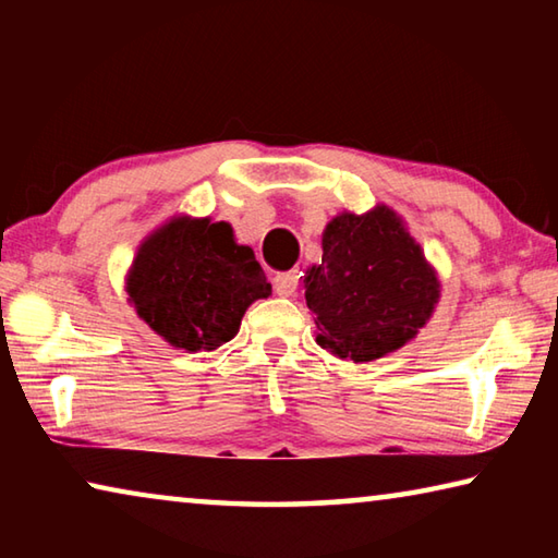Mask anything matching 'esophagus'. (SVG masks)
I'll return each mask as SVG.
<instances>
[{"instance_id":"34e87169","label":"esophagus","mask_w":558,"mask_h":558,"mask_svg":"<svg viewBox=\"0 0 558 558\" xmlns=\"http://www.w3.org/2000/svg\"><path fill=\"white\" fill-rule=\"evenodd\" d=\"M298 290V276L295 272H278L276 278H272V292L280 298H292Z\"/></svg>"}]
</instances>
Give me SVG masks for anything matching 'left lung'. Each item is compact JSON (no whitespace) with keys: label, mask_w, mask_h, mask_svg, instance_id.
Segmentation results:
<instances>
[{"label":"left lung","mask_w":558,"mask_h":558,"mask_svg":"<svg viewBox=\"0 0 558 558\" xmlns=\"http://www.w3.org/2000/svg\"><path fill=\"white\" fill-rule=\"evenodd\" d=\"M440 280L389 206L339 214L323 233V263L305 276L317 344L372 362L418 335L436 310Z\"/></svg>","instance_id":"8db88e82"}]
</instances>
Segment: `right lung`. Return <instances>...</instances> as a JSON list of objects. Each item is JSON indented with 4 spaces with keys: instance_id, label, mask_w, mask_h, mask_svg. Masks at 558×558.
<instances>
[{
    "instance_id": "right-lung-1",
    "label": "right lung",
    "mask_w": 558,
    "mask_h": 558,
    "mask_svg": "<svg viewBox=\"0 0 558 558\" xmlns=\"http://www.w3.org/2000/svg\"><path fill=\"white\" fill-rule=\"evenodd\" d=\"M137 315L177 349L211 352L235 337L245 310L270 295L260 263L231 223L174 216L140 243L128 272Z\"/></svg>"
}]
</instances>
